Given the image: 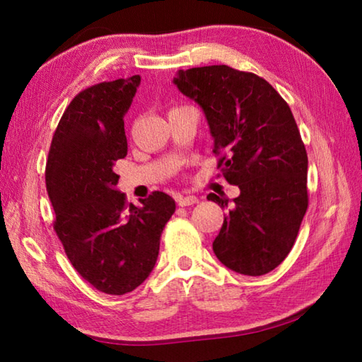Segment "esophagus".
Segmentation results:
<instances>
[{
  "mask_svg": "<svg viewBox=\"0 0 362 362\" xmlns=\"http://www.w3.org/2000/svg\"><path fill=\"white\" fill-rule=\"evenodd\" d=\"M177 203H179V206H182V207L193 206L196 203H199V198L194 194H187V196H180V198L177 199Z\"/></svg>",
  "mask_w": 362,
  "mask_h": 362,
  "instance_id": "1",
  "label": "esophagus"
}]
</instances>
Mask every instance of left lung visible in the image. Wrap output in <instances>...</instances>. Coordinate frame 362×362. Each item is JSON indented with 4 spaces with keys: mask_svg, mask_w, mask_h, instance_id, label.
<instances>
[{
    "mask_svg": "<svg viewBox=\"0 0 362 362\" xmlns=\"http://www.w3.org/2000/svg\"><path fill=\"white\" fill-rule=\"evenodd\" d=\"M173 83L203 110L225 179L240 188L212 243L226 268L262 276L283 262L308 207V156L287 103L265 79L211 65L179 70Z\"/></svg>",
    "mask_w": 362,
    "mask_h": 362,
    "instance_id": "obj_1",
    "label": "left lung"
}]
</instances>
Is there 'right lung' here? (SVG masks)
Returning <instances> with one entry per match:
<instances>
[{"label": "right lung", "mask_w": 362, "mask_h": 362, "mask_svg": "<svg viewBox=\"0 0 362 362\" xmlns=\"http://www.w3.org/2000/svg\"><path fill=\"white\" fill-rule=\"evenodd\" d=\"M140 76L95 84L79 93L60 118L46 164L56 230L76 272L97 291L122 296L150 276L164 226L175 212L155 192L126 204L115 173L127 155L124 116Z\"/></svg>", "instance_id": "obj_1"}]
</instances>
